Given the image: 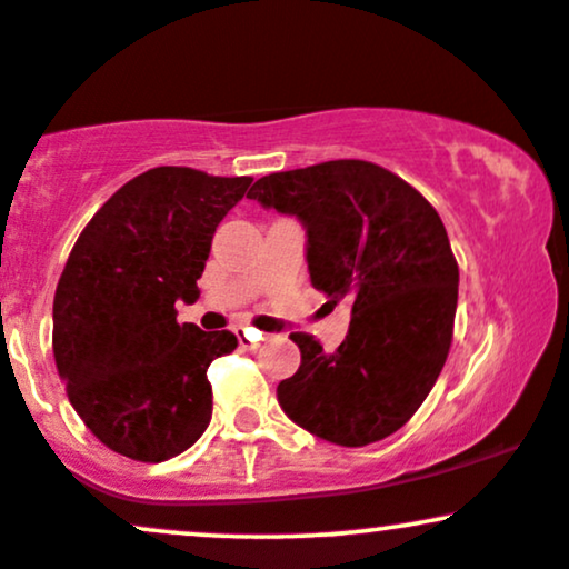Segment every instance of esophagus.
Instances as JSON below:
<instances>
[{
  "label": "esophagus",
  "mask_w": 569,
  "mask_h": 569,
  "mask_svg": "<svg viewBox=\"0 0 569 569\" xmlns=\"http://www.w3.org/2000/svg\"><path fill=\"white\" fill-rule=\"evenodd\" d=\"M234 335H238V339H240V348H246V350H253L264 339L262 331L251 329V326H238V329H234Z\"/></svg>",
  "instance_id": "obj_1"
}]
</instances>
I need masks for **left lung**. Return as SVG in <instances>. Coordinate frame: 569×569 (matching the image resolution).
<instances>
[{
	"label": "left lung",
	"mask_w": 569,
	"mask_h": 569,
	"mask_svg": "<svg viewBox=\"0 0 569 569\" xmlns=\"http://www.w3.org/2000/svg\"><path fill=\"white\" fill-rule=\"evenodd\" d=\"M248 198L302 221L312 286L335 305L352 302L335 352L291 335L302 363L278 385L280 409L339 447L396 433L426 401L452 345L460 272L436 208L367 160L262 176Z\"/></svg>",
	"instance_id": "obj_1"
}]
</instances>
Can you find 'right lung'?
Segmentation results:
<instances>
[{"mask_svg": "<svg viewBox=\"0 0 569 569\" xmlns=\"http://www.w3.org/2000/svg\"><path fill=\"white\" fill-rule=\"evenodd\" d=\"M251 181L152 168L117 189L71 248L53 299L56 367L112 452L171 460L211 422L206 371L238 339L176 323V302L200 297L213 232Z\"/></svg>", "mask_w": 569, "mask_h": 569, "instance_id": "obj_1", "label": "right lung"}]
</instances>
